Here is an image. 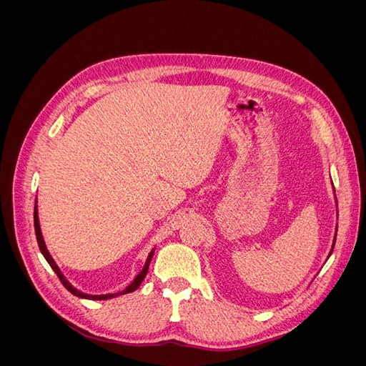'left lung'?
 Here are the masks:
<instances>
[{"instance_id":"1","label":"left lung","mask_w":366,"mask_h":366,"mask_svg":"<svg viewBox=\"0 0 366 366\" xmlns=\"http://www.w3.org/2000/svg\"><path fill=\"white\" fill-rule=\"evenodd\" d=\"M335 198H336V195H335ZM336 204H337V202H336ZM336 237H337V226H336V234H335V238H333V246H331V250H330V253H328V257H327V259L330 258V254L333 253V249H335V244H336Z\"/></svg>"}]
</instances>
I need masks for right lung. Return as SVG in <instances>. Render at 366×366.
Here are the masks:
<instances>
[{
  "label": "right lung",
  "mask_w": 366,
  "mask_h": 366,
  "mask_svg": "<svg viewBox=\"0 0 366 366\" xmlns=\"http://www.w3.org/2000/svg\"><path fill=\"white\" fill-rule=\"evenodd\" d=\"M35 234H36V239H38V246H39V250H41V253L44 254V258L47 259V262L50 264V267L54 270V273L58 274V278L61 280V282L64 284L65 289H67L70 293H73V295H74V296H77V297L92 299V301H105V299H112V297H116V296H120V295H127V293H131V292H136V290L139 289V287H140V284L143 282V280H145V276H147V273H148V269H149V264H151V261H152V257H154V252H156V249H152V250L149 252L148 258H147V262H145V265H143V269L140 270V273L136 276V278L132 280V282H131V284L127 287L125 290H122V292H116V293H107V295H88V293H84V292H81V290H77L76 287H73V285L69 282V280L65 278L64 273L61 272V269L58 267V264L54 262V259L51 258V254H50V252L47 250L46 241H44L42 232H41V226H39V217H38V204H36V203H35Z\"/></svg>",
  "instance_id": "obj_1"
}]
</instances>
